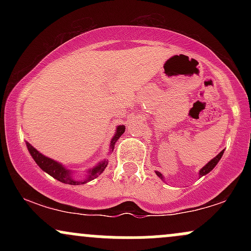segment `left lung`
I'll return each mask as SVG.
<instances>
[{
  "label": "left lung",
  "instance_id": "left-lung-1",
  "mask_svg": "<svg viewBox=\"0 0 251 251\" xmlns=\"http://www.w3.org/2000/svg\"><path fill=\"white\" fill-rule=\"evenodd\" d=\"M223 152H224V150H223V151H221L220 153H218L217 155H216V157L214 158V159L210 160V162H209L208 164H206V165L204 166L203 169L201 170V171H200V176H201H201H204V175L209 174V172L211 171V170L214 169L216 165H217V163L220 162V159L222 158V155H223ZM155 174H157L158 177H160V178H162V179H164L163 176H162V174H160V172H155Z\"/></svg>",
  "mask_w": 251,
  "mask_h": 251
}]
</instances>
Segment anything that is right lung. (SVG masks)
Instances as JSON below:
<instances>
[{
  "instance_id": "obj_1",
  "label": "right lung",
  "mask_w": 251,
  "mask_h": 251,
  "mask_svg": "<svg viewBox=\"0 0 251 251\" xmlns=\"http://www.w3.org/2000/svg\"><path fill=\"white\" fill-rule=\"evenodd\" d=\"M124 132H125V126H118L117 128V133L114 135L113 138H112V142H111V149L114 148V144L118 140V138L122 135ZM27 148H28V151H29V153L31 154V157H33V159L35 160L37 165L41 168L43 171L47 172L48 175H50L51 177H54L55 179L62 181V183H66V184H71V185H77V184H85L87 183V181L94 179V178H97L98 176L100 174H102V171L105 170L106 166H107V160H103L99 164V165L96 166L94 169L89 170V176L87 179H85L83 181H75L72 178V175L71 172L68 171V170H66L61 164L54 162L53 159H50V158H47L45 157V155L40 153L37 150H35L33 148V146L30 145L29 143H27Z\"/></svg>"
}]
</instances>
